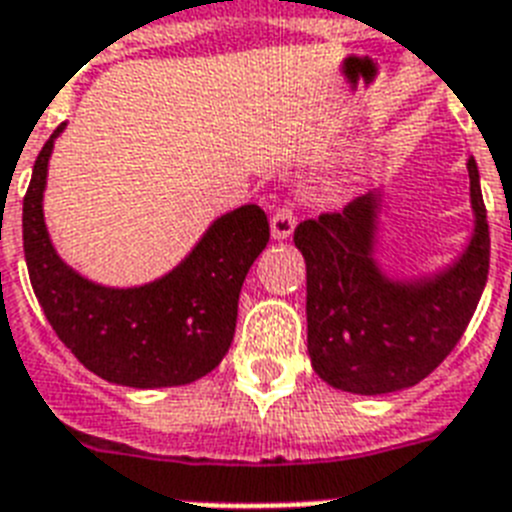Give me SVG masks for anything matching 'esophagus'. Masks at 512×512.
Here are the masks:
<instances>
[{
    "mask_svg": "<svg viewBox=\"0 0 512 512\" xmlns=\"http://www.w3.org/2000/svg\"><path fill=\"white\" fill-rule=\"evenodd\" d=\"M294 226H297V218H294V213L289 207H278L276 213H273V218H270V234H273L276 242L289 239V236L294 234Z\"/></svg>",
    "mask_w": 512,
    "mask_h": 512,
    "instance_id": "esophagus-1",
    "label": "esophagus"
}]
</instances>
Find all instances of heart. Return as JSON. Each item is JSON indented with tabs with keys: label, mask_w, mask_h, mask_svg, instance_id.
I'll return each instance as SVG.
<instances>
[{
	"label": "heart",
	"mask_w": 512,
	"mask_h": 512,
	"mask_svg": "<svg viewBox=\"0 0 512 512\" xmlns=\"http://www.w3.org/2000/svg\"><path fill=\"white\" fill-rule=\"evenodd\" d=\"M328 191L331 194H336V197H342V194H347V191L352 189V184H355V165H342V168H336L331 176H328Z\"/></svg>",
	"instance_id": "obj_1"
}]
</instances>
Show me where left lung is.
Listing matches in <instances>:
<instances>
[{
  "instance_id": "left-lung-1",
  "label": "left lung",
  "mask_w": 512,
  "mask_h": 512,
  "mask_svg": "<svg viewBox=\"0 0 512 512\" xmlns=\"http://www.w3.org/2000/svg\"><path fill=\"white\" fill-rule=\"evenodd\" d=\"M473 231L447 268L392 278L376 260L384 189L342 213L299 223L294 244L307 265V352L334 389L389 394L429 376L471 323L489 273V223L479 168L468 157Z\"/></svg>"
}]
</instances>
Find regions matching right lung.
Returning <instances> with one entry per match:
<instances>
[{"instance_id": "right-lung-1", "label": "right lung", "mask_w": 512, "mask_h": 512, "mask_svg": "<svg viewBox=\"0 0 512 512\" xmlns=\"http://www.w3.org/2000/svg\"><path fill=\"white\" fill-rule=\"evenodd\" d=\"M57 126L33 162L23 199L28 276L54 334L91 373L120 386H184L218 368L234 342L239 292L270 239L268 218L242 205L210 223L189 255L149 284H94L54 249L44 189Z\"/></svg>"}]
</instances>
